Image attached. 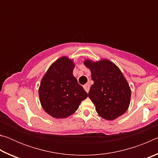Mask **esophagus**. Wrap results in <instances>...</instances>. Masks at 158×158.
Masks as SVG:
<instances>
[{
    "mask_svg": "<svg viewBox=\"0 0 158 158\" xmlns=\"http://www.w3.org/2000/svg\"><path fill=\"white\" fill-rule=\"evenodd\" d=\"M84 89H85V91L87 93H89V89H90V85L89 84H86L85 85H84Z\"/></svg>",
    "mask_w": 158,
    "mask_h": 158,
    "instance_id": "1",
    "label": "esophagus"
}]
</instances>
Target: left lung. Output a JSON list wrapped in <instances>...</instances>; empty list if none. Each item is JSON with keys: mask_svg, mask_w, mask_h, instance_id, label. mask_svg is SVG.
<instances>
[{"mask_svg": "<svg viewBox=\"0 0 158 158\" xmlns=\"http://www.w3.org/2000/svg\"><path fill=\"white\" fill-rule=\"evenodd\" d=\"M84 64L94 81L89 97L99 116L112 121L125 114L130 103L131 89L120 69L107 59L96 62L86 59Z\"/></svg>", "mask_w": 158, "mask_h": 158, "instance_id": "left-lung-1", "label": "left lung"}]
</instances>
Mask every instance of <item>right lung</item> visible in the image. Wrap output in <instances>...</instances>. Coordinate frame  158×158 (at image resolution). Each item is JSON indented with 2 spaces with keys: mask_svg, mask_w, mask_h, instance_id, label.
<instances>
[{
  "mask_svg": "<svg viewBox=\"0 0 158 158\" xmlns=\"http://www.w3.org/2000/svg\"><path fill=\"white\" fill-rule=\"evenodd\" d=\"M74 61L63 56L53 62L42 77L39 88L41 105L56 118H65L75 112L87 93L73 75Z\"/></svg>",
  "mask_w": 158,
  "mask_h": 158,
  "instance_id": "obj_1",
  "label": "right lung"
}]
</instances>
